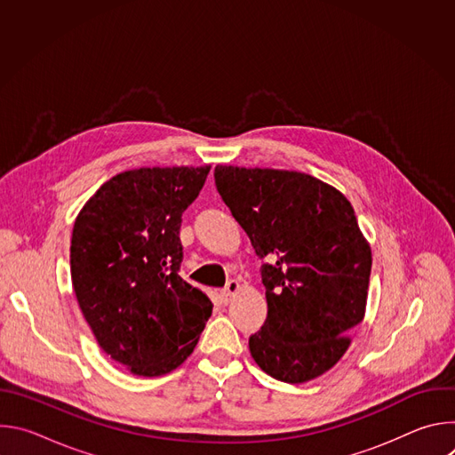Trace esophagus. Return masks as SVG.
Here are the masks:
<instances>
[{
  "label": "esophagus",
  "instance_id": "34e87169",
  "mask_svg": "<svg viewBox=\"0 0 455 455\" xmlns=\"http://www.w3.org/2000/svg\"><path fill=\"white\" fill-rule=\"evenodd\" d=\"M239 290H241V284L237 283V281H228L227 283V286L223 288V291H221V295H223V299H225V302H230L237 293H239Z\"/></svg>",
  "mask_w": 455,
  "mask_h": 455
}]
</instances>
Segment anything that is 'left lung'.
Wrapping results in <instances>:
<instances>
[{
    "label": "left lung",
    "mask_w": 455,
    "mask_h": 455,
    "mask_svg": "<svg viewBox=\"0 0 455 455\" xmlns=\"http://www.w3.org/2000/svg\"><path fill=\"white\" fill-rule=\"evenodd\" d=\"M216 187L259 257L268 316L255 363L286 383L333 369L363 320L372 253L344 194L311 174L216 165Z\"/></svg>",
    "instance_id": "1"
}]
</instances>
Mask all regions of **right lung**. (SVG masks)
<instances>
[{
  "instance_id": "add662e5",
  "label": "right lung",
  "mask_w": 455,
  "mask_h": 455,
  "mask_svg": "<svg viewBox=\"0 0 455 455\" xmlns=\"http://www.w3.org/2000/svg\"><path fill=\"white\" fill-rule=\"evenodd\" d=\"M209 171H124L76 218L70 270L79 307L100 349L132 374L153 378L180 367L212 315L209 297L178 275L181 214Z\"/></svg>"
}]
</instances>
